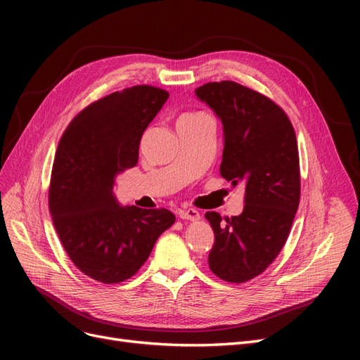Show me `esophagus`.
<instances>
[{"instance_id":"1","label":"esophagus","mask_w":360,"mask_h":360,"mask_svg":"<svg viewBox=\"0 0 360 360\" xmlns=\"http://www.w3.org/2000/svg\"><path fill=\"white\" fill-rule=\"evenodd\" d=\"M179 216L181 217V219H184V221H198L200 217H201L200 212H198V210H195V209L180 210V212H179Z\"/></svg>"}]
</instances>
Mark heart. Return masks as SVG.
<instances>
[{
	"mask_svg": "<svg viewBox=\"0 0 360 360\" xmlns=\"http://www.w3.org/2000/svg\"><path fill=\"white\" fill-rule=\"evenodd\" d=\"M198 117H204V114H188V115H183L181 118H198Z\"/></svg>",
	"mask_w": 360,
	"mask_h": 360,
	"instance_id": "1",
	"label": "heart"
}]
</instances>
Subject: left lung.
I'll list each match as a JSON object with an SVG mask.
<instances>
[{
    "label": "left lung",
    "mask_w": 360,
    "mask_h": 360,
    "mask_svg": "<svg viewBox=\"0 0 360 360\" xmlns=\"http://www.w3.org/2000/svg\"><path fill=\"white\" fill-rule=\"evenodd\" d=\"M195 94L224 126L221 176L245 184L240 214L205 213L214 233L209 266L217 278L242 284L263 274L288 238L300 200L297 139L285 111L245 85L209 82Z\"/></svg>",
    "instance_id": "8db88e82"
}]
</instances>
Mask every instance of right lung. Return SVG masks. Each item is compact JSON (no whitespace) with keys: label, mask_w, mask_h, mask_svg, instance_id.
I'll use <instances>...</instances> for the list:
<instances>
[{"label":"right lung","mask_w":360,"mask_h":360,"mask_svg":"<svg viewBox=\"0 0 360 360\" xmlns=\"http://www.w3.org/2000/svg\"><path fill=\"white\" fill-rule=\"evenodd\" d=\"M169 93L135 85L90 103L60 139L49 184V212L68 255L84 275L118 284L143 266L176 221L167 209L122 207L115 176L138 163L139 141Z\"/></svg>","instance_id":"obj_1"}]
</instances>
